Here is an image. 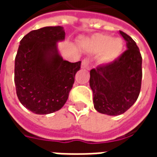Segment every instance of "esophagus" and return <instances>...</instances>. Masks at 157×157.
Instances as JSON below:
<instances>
[{"label": "esophagus", "mask_w": 157, "mask_h": 157, "mask_svg": "<svg viewBox=\"0 0 157 157\" xmlns=\"http://www.w3.org/2000/svg\"><path fill=\"white\" fill-rule=\"evenodd\" d=\"M89 64H90V61H89V59H84L82 62V69H87L89 67Z\"/></svg>", "instance_id": "obj_1"}]
</instances>
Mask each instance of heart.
<instances>
[{
  "label": "heart",
  "instance_id": "obj_1",
  "mask_svg": "<svg viewBox=\"0 0 157 157\" xmlns=\"http://www.w3.org/2000/svg\"><path fill=\"white\" fill-rule=\"evenodd\" d=\"M123 49L121 39H112L111 36L98 34L94 36L87 45V50L93 54L101 53L98 61L106 65L112 63L118 58Z\"/></svg>",
  "mask_w": 157,
  "mask_h": 157
}]
</instances>
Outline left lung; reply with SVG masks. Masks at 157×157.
I'll list each match as a JSON object with an SVG mask.
<instances>
[{
    "mask_svg": "<svg viewBox=\"0 0 157 157\" xmlns=\"http://www.w3.org/2000/svg\"><path fill=\"white\" fill-rule=\"evenodd\" d=\"M127 49L113 62L90 71L94 108L108 115H120L138 98L141 88L142 57L130 36L119 31Z\"/></svg>",
    "mask_w": 157,
    "mask_h": 157,
    "instance_id": "obj_1",
    "label": "left lung"
}]
</instances>
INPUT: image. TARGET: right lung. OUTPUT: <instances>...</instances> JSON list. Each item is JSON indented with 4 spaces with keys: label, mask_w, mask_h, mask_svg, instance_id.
Segmentation results:
<instances>
[{
    "label": "right lung",
    "mask_w": 157,
    "mask_h": 157,
    "mask_svg": "<svg viewBox=\"0 0 157 157\" xmlns=\"http://www.w3.org/2000/svg\"><path fill=\"white\" fill-rule=\"evenodd\" d=\"M60 26L33 30L20 41L15 58L14 82L19 101L36 114H48L67 101L81 61L64 60L57 42L65 39Z\"/></svg>",
    "instance_id": "1"
}]
</instances>
